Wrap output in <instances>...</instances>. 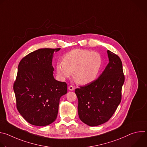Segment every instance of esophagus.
Wrapping results in <instances>:
<instances>
[{"label": "esophagus", "mask_w": 147, "mask_h": 147, "mask_svg": "<svg viewBox=\"0 0 147 147\" xmlns=\"http://www.w3.org/2000/svg\"><path fill=\"white\" fill-rule=\"evenodd\" d=\"M68 89H69L70 91H73V90H74V87H73V86H70L68 87Z\"/></svg>", "instance_id": "obj_1"}]
</instances>
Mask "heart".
<instances>
[{"label":"heart","instance_id":"1","mask_svg":"<svg viewBox=\"0 0 147 147\" xmlns=\"http://www.w3.org/2000/svg\"><path fill=\"white\" fill-rule=\"evenodd\" d=\"M101 65L102 58L98 53L76 49L68 52L64 56L63 61L57 63L56 71L62 80L70 77L73 72L76 82L86 85L96 78Z\"/></svg>","mask_w":147,"mask_h":147}]
</instances>
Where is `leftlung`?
<instances>
[{"label":"left lung","mask_w":147,"mask_h":147,"mask_svg":"<svg viewBox=\"0 0 147 147\" xmlns=\"http://www.w3.org/2000/svg\"><path fill=\"white\" fill-rule=\"evenodd\" d=\"M109 63L98 78L75 90L78 100L80 120L90 126H97L113 116L121 99L124 82L120 57L108 50Z\"/></svg>","instance_id":"obj_1"}]
</instances>
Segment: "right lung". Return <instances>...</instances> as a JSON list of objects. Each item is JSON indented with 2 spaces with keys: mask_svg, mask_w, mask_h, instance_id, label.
Wrapping results in <instances>:
<instances>
[{
  "mask_svg": "<svg viewBox=\"0 0 147 147\" xmlns=\"http://www.w3.org/2000/svg\"><path fill=\"white\" fill-rule=\"evenodd\" d=\"M60 48L35 51L20 61L14 83L17 108L31 124L45 126L56 119L60 98L67 92V84L55 79L53 55Z\"/></svg>",
  "mask_w": 147,
  "mask_h": 147,
  "instance_id": "1",
  "label": "right lung"
}]
</instances>
